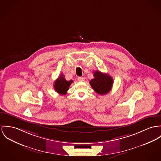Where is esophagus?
Masks as SVG:
<instances>
[{
	"label": "esophagus",
	"instance_id": "obj_1",
	"mask_svg": "<svg viewBox=\"0 0 161 161\" xmlns=\"http://www.w3.org/2000/svg\"><path fill=\"white\" fill-rule=\"evenodd\" d=\"M78 80L79 81H84V78L83 77H78Z\"/></svg>",
	"mask_w": 161,
	"mask_h": 161
}]
</instances>
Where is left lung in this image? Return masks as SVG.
Wrapping results in <instances>:
<instances>
[{
    "mask_svg": "<svg viewBox=\"0 0 161 161\" xmlns=\"http://www.w3.org/2000/svg\"><path fill=\"white\" fill-rule=\"evenodd\" d=\"M94 78L89 83L96 93L100 95H105L111 91L113 80L108 75L103 74L100 71L94 72Z\"/></svg>",
    "mask_w": 161,
    "mask_h": 161,
    "instance_id": "obj_1",
    "label": "left lung"
}]
</instances>
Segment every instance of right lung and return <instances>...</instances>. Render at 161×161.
I'll list each match as a JSON object with an SVG mask.
<instances>
[{
  "mask_svg": "<svg viewBox=\"0 0 161 161\" xmlns=\"http://www.w3.org/2000/svg\"><path fill=\"white\" fill-rule=\"evenodd\" d=\"M64 76V75H61L58 78V79L55 81L54 84V90L59 93V94L64 95L67 94V91L69 89V86L73 83L72 80L67 81Z\"/></svg>",
  "mask_w": 161,
  "mask_h": 161,
  "instance_id": "1",
  "label": "right lung"
}]
</instances>
